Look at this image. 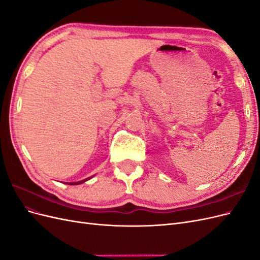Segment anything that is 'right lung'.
I'll return each mask as SVG.
<instances>
[{
    "label": "right lung",
    "mask_w": 260,
    "mask_h": 260,
    "mask_svg": "<svg viewBox=\"0 0 260 260\" xmlns=\"http://www.w3.org/2000/svg\"><path fill=\"white\" fill-rule=\"evenodd\" d=\"M93 177V176H92ZM92 177H90V178H86V179H83V180H81V181H78V182H66V184H70V185H76V184H81V183H83V182H85V181H88V180H90Z\"/></svg>",
    "instance_id": "add662e5"
}]
</instances>
